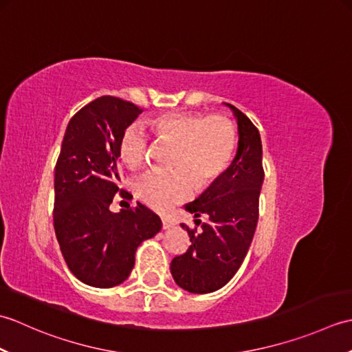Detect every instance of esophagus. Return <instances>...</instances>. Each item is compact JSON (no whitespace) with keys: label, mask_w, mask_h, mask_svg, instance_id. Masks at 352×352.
Listing matches in <instances>:
<instances>
[{"label":"esophagus","mask_w":352,"mask_h":352,"mask_svg":"<svg viewBox=\"0 0 352 352\" xmlns=\"http://www.w3.org/2000/svg\"><path fill=\"white\" fill-rule=\"evenodd\" d=\"M162 227L164 230L174 227V221H172L170 218H168V216H163V218H162Z\"/></svg>","instance_id":"34e87169"}]
</instances>
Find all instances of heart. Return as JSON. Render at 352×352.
Listing matches in <instances>:
<instances>
[{
  "mask_svg": "<svg viewBox=\"0 0 352 352\" xmlns=\"http://www.w3.org/2000/svg\"><path fill=\"white\" fill-rule=\"evenodd\" d=\"M157 139L174 145L170 168L149 170L136 182V195L159 212L188 199L195 183L199 188L212 184L226 172L237 144L236 126L227 116L189 111H172L148 122ZM149 139L140 125H131L119 142V160L129 169L145 162Z\"/></svg>",
  "mask_w": 352,
  "mask_h": 352,
  "instance_id": "heart-1",
  "label": "heart"
}]
</instances>
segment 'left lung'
<instances>
[{
    "label": "left lung",
    "instance_id": "left-lung-1",
    "mask_svg": "<svg viewBox=\"0 0 352 352\" xmlns=\"http://www.w3.org/2000/svg\"><path fill=\"white\" fill-rule=\"evenodd\" d=\"M237 119L239 146L230 168L203 195L184 208L208 219L201 230H188L190 246L170 261V274L190 294H210L226 286L239 271L250 250L258 221V198L265 172L261 164V139L250 118L226 104Z\"/></svg>",
    "mask_w": 352,
    "mask_h": 352
}]
</instances>
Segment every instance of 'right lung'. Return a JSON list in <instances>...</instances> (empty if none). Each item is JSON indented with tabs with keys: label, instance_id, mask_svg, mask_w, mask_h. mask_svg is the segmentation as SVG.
Returning <instances> with one entry per match:
<instances>
[{
	"label": "right lung",
	"instance_id": "add662e5",
	"mask_svg": "<svg viewBox=\"0 0 352 352\" xmlns=\"http://www.w3.org/2000/svg\"><path fill=\"white\" fill-rule=\"evenodd\" d=\"M140 113L133 102L107 95L86 104L66 126L54 174V230L69 271L87 286L125 281L138 246L162 228L140 203L119 213L109 208L121 180L119 142Z\"/></svg>",
	"mask_w": 352,
	"mask_h": 352
}]
</instances>
